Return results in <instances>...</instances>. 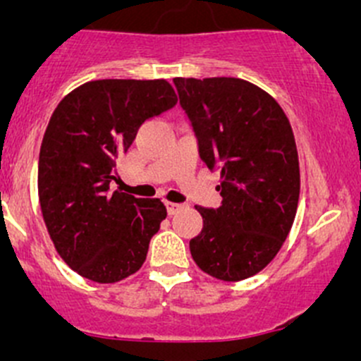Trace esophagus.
<instances>
[{
  "label": "esophagus",
  "mask_w": 361,
  "mask_h": 361,
  "mask_svg": "<svg viewBox=\"0 0 361 361\" xmlns=\"http://www.w3.org/2000/svg\"><path fill=\"white\" fill-rule=\"evenodd\" d=\"M183 204H180V202H169V201H166V209H167V213L169 214H176V213H180L181 209H183Z\"/></svg>",
  "instance_id": "34e87169"
}]
</instances>
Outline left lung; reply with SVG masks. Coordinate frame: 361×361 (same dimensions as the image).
<instances>
[{"mask_svg": "<svg viewBox=\"0 0 361 361\" xmlns=\"http://www.w3.org/2000/svg\"><path fill=\"white\" fill-rule=\"evenodd\" d=\"M180 104L209 169H220L221 206H195L201 234L190 253L201 271L241 281L267 267L292 228L300 194L293 130L276 99L241 78H174Z\"/></svg>", "mask_w": 361, "mask_h": 361, "instance_id": "left-lung-1", "label": "left lung"}]
</instances>
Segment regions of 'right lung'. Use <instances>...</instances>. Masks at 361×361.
Returning a JSON list of instances; mask_svg holds the SVG:
<instances>
[{
    "instance_id": "1",
    "label": "right lung",
    "mask_w": 361,
    "mask_h": 361,
    "mask_svg": "<svg viewBox=\"0 0 361 361\" xmlns=\"http://www.w3.org/2000/svg\"><path fill=\"white\" fill-rule=\"evenodd\" d=\"M176 103L166 80H94L50 116L39 148V206L57 253L83 278L116 283L143 265L166 206L110 194V183L141 123Z\"/></svg>"
}]
</instances>
